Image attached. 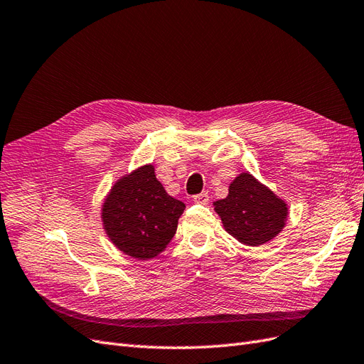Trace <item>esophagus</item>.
Masks as SVG:
<instances>
[{
	"instance_id": "obj_1",
	"label": "esophagus",
	"mask_w": 364,
	"mask_h": 364,
	"mask_svg": "<svg viewBox=\"0 0 364 364\" xmlns=\"http://www.w3.org/2000/svg\"><path fill=\"white\" fill-rule=\"evenodd\" d=\"M193 200H194V203H199V205H206V203L209 202V196H208V193H200V194H196V196L193 197Z\"/></svg>"
}]
</instances>
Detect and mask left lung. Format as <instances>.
<instances>
[{"instance_id":"8db88e82","label":"left lung","mask_w":364,"mask_h":364,"mask_svg":"<svg viewBox=\"0 0 364 364\" xmlns=\"http://www.w3.org/2000/svg\"><path fill=\"white\" fill-rule=\"evenodd\" d=\"M215 213L229 235L246 246H261L285 226L289 208L250 173H241L229 185L226 199L214 202Z\"/></svg>"}]
</instances>
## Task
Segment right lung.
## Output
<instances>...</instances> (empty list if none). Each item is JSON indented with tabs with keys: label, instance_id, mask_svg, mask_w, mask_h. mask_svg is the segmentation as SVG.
I'll use <instances>...</instances> for the list:
<instances>
[{
	"label": "right lung",
	"instance_id": "1",
	"mask_svg": "<svg viewBox=\"0 0 364 364\" xmlns=\"http://www.w3.org/2000/svg\"><path fill=\"white\" fill-rule=\"evenodd\" d=\"M185 203L168 196L151 164L119 178L106 196L102 222L117 249L136 259L158 257L178 229Z\"/></svg>",
	"mask_w": 364,
	"mask_h": 364
}]
</instances>
